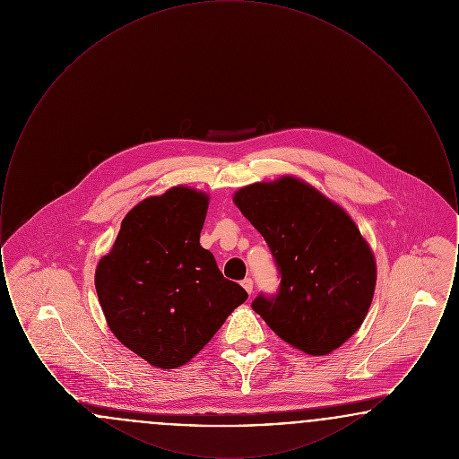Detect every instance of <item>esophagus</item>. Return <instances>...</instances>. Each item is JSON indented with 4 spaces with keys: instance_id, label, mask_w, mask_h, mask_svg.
<instances>
[{
    "instance_id": "1",
    "label": "esophagus",
    "mask_w": 459,
    "mask_h": 459,
    "mask_svg": "<svg viewBox=\"0 0 459 459\" xmlns=\"http://www.w3.org/2000/svg\"><path fill=\"white\" fill-rule=\"evenodd\" d=\"M240 285L244 287V290H246L247 294H251V292H253V281H251V279H244V281L240 282Z\"/></svg>"
}]
</instances>
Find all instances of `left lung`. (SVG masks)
Returning <instances> with one entry per match:
<instances>
[{
    "instance_id": "left-lung-1",
    "label": "left lung",
    "mask_w": 459,
    "mask_h": 459,
    "mask_svg": "<svg viewBox=\"0 0 459 459\" xmlns=\"http://www.w3.org/2000/svg\"><path fill=\"white\" fill-rule=\"evenodd\" d=\"M266 240L281 277L253 309L281 339L311 356L341 348L361 327L377 284L370 244L348 212L294 175L240 187L232 197Z\"/></svg>"
}]
</instances>
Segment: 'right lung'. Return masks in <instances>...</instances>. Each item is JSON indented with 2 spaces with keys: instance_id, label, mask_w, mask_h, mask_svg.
Returning <instances> with one entry per match:
<instances>
[{
  "instance_id": "right-lung-1",
  "label": "right lung",
  "mask_w": 459,
  "mask_h": 459,
  "mask_svg": "<svg viewBox=\"0 0 459 459\" xmlns=\"http://www.w3.org/2000/svg\"><path fill=\"white\" fill-rule=\"evenodd\" d=\"M210 196L174 186L137 203L94 273L113 335L161 370L189 363L247 299L199 244Z\"/></svg>"
}]
</instances>
